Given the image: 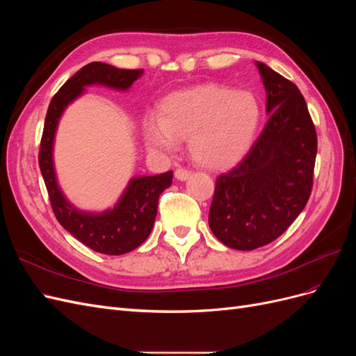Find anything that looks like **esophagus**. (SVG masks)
<instances>
[{
    "label": "esophagus",
    "instance_id": "34e87169",
    "mask_svg": "<svg viewBox=\"0 0 356 356\" xmlns=\"http://www.w3.org/2000/svg\"><path fill=\"white\" fill-rule=\"evenodd\" d=\"M190 177H191V170H188V169H186V168H178V169L175 170V178L179 179V181H186V179H188Z\"/></svg>",
    "mask_w": 356,
    "mask_h": 356
}]
</instances>
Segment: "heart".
I'll return each mask as SVG.
<instances>
[{"label":"heart","instance_id":"b5f03b06","mask_svg":"<svg viewBox=\"0 0 356 356\" xmlns=\"http://www.w3.org/2000/svg\"><path fill=\"white\" fill-rule=\"evenodd\" d=\"M160 120L144 123L147 147L172 153L177 139H188V152L199 165L225 168L245 156L261 120L255 95L220 84H200L169 95L160 105Z\"/></svg>","mask_w":356,"mask_h":356}]
</instances>
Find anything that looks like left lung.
I'll use <instances>...</instances> for the list:
<instances>
[{
	"instance_id": "obj_1",
	"label": "left lung",
	"mask_w": 356,
	"mask_h": 356,
	"mask_svg": "<svg viewBox=\"0 0 356 356\" xmlns=\"http://www.w3.org/2000/svg\"><path fill=\"white\" fill-rule=\"evenodd\" d=\"M267 92L268 120L250 152L215 182L209 227L233 250L277 239L305 209L314 186L318 138L297 86L255 62Z\"/></svg>"
}]
</instances>
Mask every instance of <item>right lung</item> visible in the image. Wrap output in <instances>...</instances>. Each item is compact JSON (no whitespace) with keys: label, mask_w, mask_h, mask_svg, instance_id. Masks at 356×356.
<instances>
[{"label":"right lung","mask_w":356,"mask_h":356,"mask_svg":"<svg viewBox=\"0 0 356 356\" xmlns=\"http://www.w3.org/2000/svg\"><path fill=\"white\" fill-rule=\"evenodd\" d=\"M143 74L144 70H120L104 62L88 63L53 96L42 129L38 165L56 220L75 239L106 255L126 254L145 242L154 225L159 197L172 184V170L131 179L113 209L102 213L83 212L72 207L58 186L53 168V141L63 110L79 98L86 86L102 84L111 89L127 90Z\"/></svg>","instance_id":"obj_1"}]
</instances>
